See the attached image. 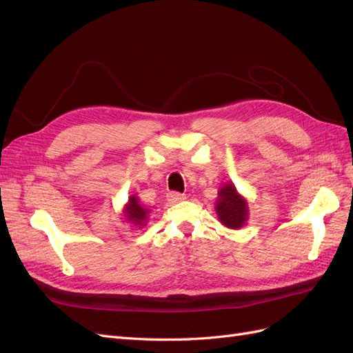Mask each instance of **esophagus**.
Here are the masks:
<instances>
[{
  "instance_id": "esophagus-1",
  "label": "esophagus",
  "mask_w": 353,
  "mask_h": 353,
  "mask_svg": "<svg viewBox=\"0 0 353 353\" xmlns=\"http://www.w3.org/2000/svg\"><path fill=\"white\" fill-rule=\"evenodd\" d=\"M184 199H185V196L178 193V191H170V193H168V201H170V203H178Z\"/></svg>"
}]
</instances>
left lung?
Wrapping results in <instances>:
<instances>
[{"instance_id":"8db88e82","label":"left lung","mask_w":353,"mask_h":353,"mask_svg":"<svg viewBox=\"0 0 353 353\" xmlns=\"http://www.w3.org/2000/svg\"><path fill=\"white\" fill-rule=\"evenodd\" d=\"M219 221L228 228H240L248 219V203L237 193L232 184L223 185L216 203Z\"/></svg>"}]
</instances>
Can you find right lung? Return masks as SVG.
I'll return each mask as SVG.
<instances>
[{"mask_svg": "<svg viewBox=\"0 0 353 353\" xmlns=\"http://www.w3.org/2000/svg\"><path fill=\"white\" fill-rule=\"evenodd\" d=\"M125 212H126V218L131 222H134L135 225H143V222L145 221L147 213H148V210L140 205V201H138L135 196L130 197V203H128Z\"/></svg>", "mask_w": 353, "mask_h": 353, "instance_id": "add662e5", "label": "right lung"}]
</instances>
